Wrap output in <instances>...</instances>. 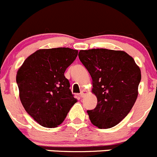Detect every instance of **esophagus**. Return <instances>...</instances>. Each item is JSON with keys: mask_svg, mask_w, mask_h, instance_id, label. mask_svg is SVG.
Returning <instances> with one entry per match:
<instances>
[{"mask_svg": "<svg viewBox=\"0 0 157 157\" xmlns=\"http://www.w3.org/2000/svg\"><path fill=\"white\" fill-rule=\"evenodd\" d=\"M85 90H81V92H80V96L81 97H84V95H85Z\"/></svg>", "mask_w": 157, "mask_h": 157, "instance_id": "34e87169", "label": "esophagus"}]
</instances>
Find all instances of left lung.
<instances>
[{"mask_svg": "<svg viewBox=\"0 0 157 157\" xmlns=\"http://www.w3.org/2000/svg\"><path fill=\"white\" fill-rule=\"evenodd\" d=\"M78 57L90 74L97 106L87 110L91 123L107 129L119 124L131 110L138 96L141 72L124 51L108 49L80 51Z\"/></svg>", "mask_w": 157, "mask_h": 157, "instance_id": "left-lung-1", "label": "left lung"}]
</instances>
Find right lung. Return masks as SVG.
Returning a JSON list of instances; mask_svg holds the SVG:
<instances>
[{
    "mask_svg": "<svg viewBox=\"0 0 157 157\" xmlns=\"http://www.w3.org/2000/svg\"><path fill=\"white\" fill-rule=\"evenodd\" d=\"M77 54L78 51L68 48L39 50L18 70L16 80L21 103L43 127L52 128L62 124L77 102L64 73Z\"/></svg>",
    "mask_w": 157,
    "mask_h": 157,
    "instance_id": "1",
    "label": "right lung"
}]
</instances>
